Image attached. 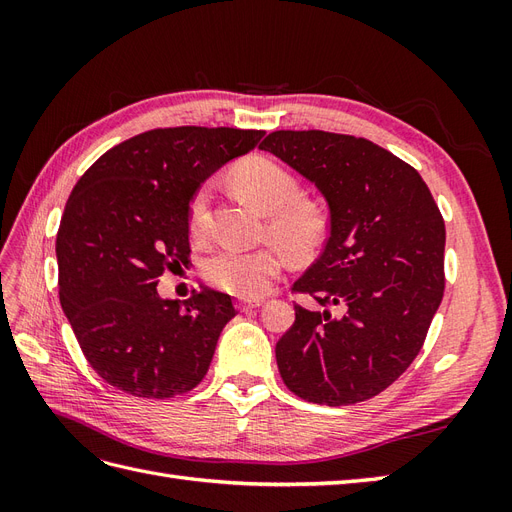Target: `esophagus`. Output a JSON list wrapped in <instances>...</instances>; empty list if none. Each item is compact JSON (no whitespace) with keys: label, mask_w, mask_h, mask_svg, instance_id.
I'll return each instance as SVG.
<instances>
[{"label":"esophagus","mask_w":512,"mask_h":512,"mask_svg":"<svg viewBox=\"0 0 512 512\" xmlns=\"http://www.w3.org/2000/svg\"><path fill=\"white\" fill-rule=\"evenodd\" d=\"M262 303V299H239V303H237V307L241 309V312H247V309H254V307H260Z\"/></svg>","instance_id":"obj_1"}]
</instances>
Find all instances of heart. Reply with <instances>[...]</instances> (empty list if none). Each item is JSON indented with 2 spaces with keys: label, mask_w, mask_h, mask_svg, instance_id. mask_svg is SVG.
Returning a JSON list of instances; mask_svg holds the SVG:
<instances>
[{
  "label": "heart",
  "mask_w": 512,
  "mask_h": 512,
  "mask_svg": "<svg viewBox=\"0 0 512 512\" xmlns=\"http://www.w3.org/2000/svg\"><path fill=\"white\" fill-rule=\"evenodd\" d=\"M237 188L256 207L269 213L271 237L282 242L294 256L312 254L327 237L329 215L320 203L301 198V185L288 168L269 158H250L232 173ZM211 224V185H200L190 203V226L203 237ZM282 244V245H283ZM281 245V246H282ZM279 243L262 247H222L207 260V277L218 288L243 299L265 294L275 275L286 265Z\"/></svg>",
  "instance_id": "heart-1"
}]
</instances>
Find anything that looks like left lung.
Returning a JSON list of instances; mask_svg holds the SVG:
<instances>
[{
    "instance_id": "1",
    "label": "left lung",
    "mask_w": 512,
    "mask_h": 512,
    "mask_svg": "<svg viewBox=\"0 0 512 512\" xmlns=\"http://www.w3.org/2000/svg\"><path fill=\"white\" fill-rule=\"evenodd\" d=\"M307 179L329 209V239L294 290L275 346L288 389L350 406L382 393L421 352L444 292L446 230L423 177L380 145L322 130H277L260 143ZM337 306L339 317H333Z\"/></svg>"
}]
</instances>
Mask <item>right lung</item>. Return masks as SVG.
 Masks as SVG:
<instances>
[{
	"label": "right lung",
	"mask_w": 512,
	"mask_h": 512,
	"mask_svg": "<svg viewBox=\"0 0 512 512\" xmlns=\"http://www.w3.org/2000/svg\"><path fill=\"white\" fill-rule=\"evenodd\" d=\"M262 130L164 128L108 149L74 185L57 232L59 301L89 365L147 399L205 378L230 294L203 286L188 301L158 292L190 265V203L215 170L250 153Z\"/></svg>",
	"instance_id": "1"
}]
</instances>
